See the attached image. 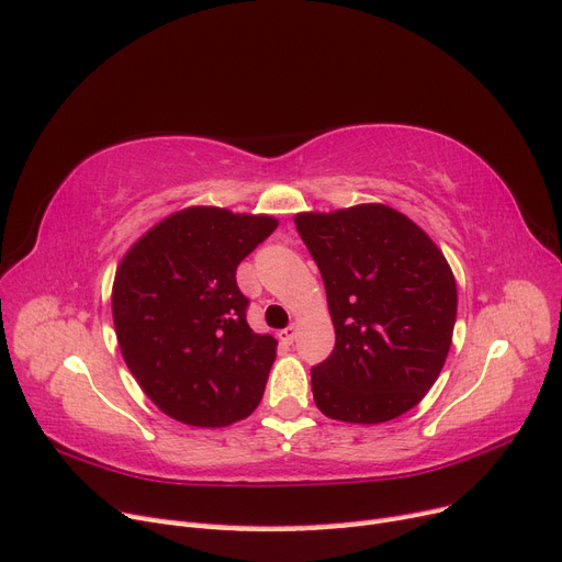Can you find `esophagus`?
Instances as JSON below:
<instances>
[{"mask_svg":"<svg viewBox=\"0 0 562 562\" xmlns=\"http://www.w3.org/2000/svg\"><path fill=\"white\" fill-rule=\"evenodd\" d=\"M295 337H297V326H288L285 330H279V339L283 345H293Z\"/></svg>","mask_w":562,"mask_h":562,"instance_id":"obj_1","label":"esophagus"}]
</instances>
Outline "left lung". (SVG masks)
<instances>
[{
  "mask_svg": "<svg viewBox=\"0 0 562 562\" xmlns=\"http://www.w3.org/2000/svg\"><path fill=\"white\" fill-rule=\"evenodd\" d=\"M335 326V349L312 368L318 411L349 424L396 419L424 398L448 359L457 283L446 255L384 203L297 213Z\"/></svg>",
  "mask_w": 562,
  "mask_h": 562,
  "instance_id": "8db88e82",
  "label": "left lung"
}]
</instances>
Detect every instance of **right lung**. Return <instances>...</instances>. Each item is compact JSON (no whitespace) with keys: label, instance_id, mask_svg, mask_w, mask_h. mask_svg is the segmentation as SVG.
Here are the masks:
<instances>
[{"label":"right lung","instance_id":"right-lung-1","mask_svg":"<svg viewBox=\"0 0 562 562\" xmlns=\"http://www.w3.org/2000/svg\"><path fill=\"white\" fill-rule=\"evenodd\" d=\"M277 225L271 215L190 206L147 229L119 262L116 342L164 415L220 429L258 407L277 339L250 330L236 267Z\"/></svg>","mask_w":562,"mask_h":562}]
</instances>
